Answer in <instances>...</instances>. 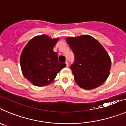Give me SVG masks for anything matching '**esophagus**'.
I'll use <instances>...</instances> for the list:
<instances>
[{"label":"esophagus","instance_id":"1","mask_svg":"<svg viewBox=\"0 0 126 126\" xmlns=\"http://www.w3.org/2000/svg\"><path fill=\"white\" fill-rule=\"evenodd\" d=\"M65 63H66V67H68V65H69L68 62V61H66V62H65Z\"/></svg>","mask_w":126,"mask_h":126}]
</instances>
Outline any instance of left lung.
<instances>
[{
	"instance_id": "8db88e82",
	"label": "left lung",
	"mask_w": 126,
	"mask_h": 126,
	"mask_svg": "<svg viewBox=\"0 0 126 126\" xmlns=\"http://www.w3.org/2000/svg\"><path fill=\"white\" fill-rule=\"evenodd\" d=\"M66 42L75 55L70 68L78 85L92 90L103 84L109 76L111 62L103 46L90 35L68 37Z\"/></svg>"
}]
</instances>
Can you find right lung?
Masks as SVG:
<instances>
[{
	"label": "right lung",
	"instance_id": "add662e5",
	"mask_svg": "<svg viewBox=\"0 0 126 126\" xmlns=\"http://www.w3.org/2000/svg\"><path fill=\"white\" fill-rule=\"evenodd\" d=\"M58 38L45 35L35 36L25 47L20 56V65L25 78L37 86L50 84L58 73L66 66L58 61L53 48Z\"/></svg>",
	"mask_w": 126,
	"mask_h": 126
}]
</instances>
